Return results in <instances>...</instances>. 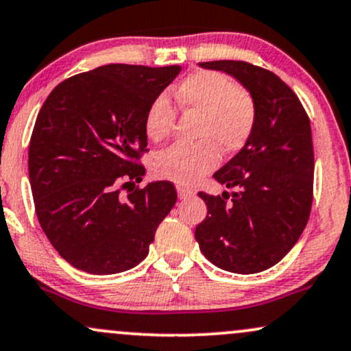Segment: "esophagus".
Segmentation results:
<instances>
[{"label":"esophagus","mask_w":351,"mask_h":351,"mask_svg":"<svg viewBox=\"0 0 351 351\" xmlns=\"http://www.w3.org/2000/svg\"><path fill=\"white\" fill-rule=\"evenodd\" d=\"M177 195H179V199H191V197L195 195V192L191 191V189H185L182 185H177Z\"/></svg>","instance_id":"esophagus-1"}]
</instances>
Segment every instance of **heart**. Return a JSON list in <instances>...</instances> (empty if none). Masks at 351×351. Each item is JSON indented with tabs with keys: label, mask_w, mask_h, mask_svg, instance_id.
Here are the masks:
<instances>
[{
	"label": "heart",
	"mask_w": 351,
	"mask_h": 351,
	"mask_svg": "<svg viewBox=\"0 0 351 351\" xmlns=\"http://www.w3.org/2000/svg\"><path fill=\"white\" fill-rule=\"evenodd\" d=\"M180 108L200 114L195 146L167 147L152 159V174L179 185H193L220 162V151L233 154L245 146L256 123L253 97L225 73L199 70L187 75L174 88ZM176 110L166 95L154 98L144 117V131L159 143L171 134Z\"/></svg>",
	"instance_id": "b5f03b06"
}]
</instances>
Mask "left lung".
Returning <instances> with one entry per match:
<instances>
[{
	"mask_svg": "<svg viewBox=\"0 0 351 351\" xmlns=\"http://www.w3.org/2000/svg\"><path fill=\"white\" fill-rule=\"evenodd\" d=\"M199 65L237 78L253 97L256 123L240 152L213 174L237 191L217 197L199 192L207 218L195 228V240L220 269L261 273L289 253L311 215V121L298 95L269 70L241 60Z\"/></svg>",
	"mask_w": 351,
	"mask_h": 351,
	"instance_id": "8db88e82",
	"label": "left lung"
}]
</instances>
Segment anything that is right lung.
<instances>
[{
	"mask_svg": "<svg viewBox=\"0 0 351 351\" xmlns=\"http://www.w3.org/2000/svg\"><path fill=\"white\" fill-rule=\"evenodd\" d=\"M180 65L110 64L52 90L29 144V182L45 237L69 265L90 274L131 269L149 253L176 205L167 180L141 182L144 117ZM128 188L126 196L121 189Z\"/></svg>",
	"mask_w": 351,
	"mask_h": 351,
	"instance_id": "right-lung-1",
	"label": "right lung"
}]
</instances>
